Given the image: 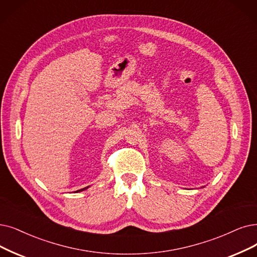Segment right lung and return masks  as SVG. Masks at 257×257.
<instances>
[{
  "mask_svg": "<svg viewBox=\"0 0 257 257\" xmlns=\"http://www.w3.org/2000/svg\"><path fill=\"white\" fill-rule=\"evenodd\" d=\"M88 188H89V187H86V188H84V189H81V190H78V191H76V192L78 193V192H81V191H84V190H86V189H88Z\"/></svg>",
  "mask_w": 257,
  "mask_h": 257,
  "instance_id": "right-lung-1",
  "label": "right lung"
}]
</instances>
